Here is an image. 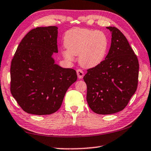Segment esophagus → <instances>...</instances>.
<instances>
[{"label":"esophagus","instance_id":"obj_1","mask_svg":"<svg viewBox=\"0 0 151 151\" xmlns=\"http://www.w3.org/2000/svg\"><path fill=\"white\" fill-rule=\"evenodd\" d=\"M76 73H77L78 78H80V79L83 78L84 75H85V73H84L83 71L81 69H78L77 70H76Z\"/></svg>","mask_w":151,"mask_h":151}]
</instances>
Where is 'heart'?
Here are the masks:
<instances>
[{
    "label": "heart",
    "mask_w": 151,
    "mask_h": 151,
    "mask_svg": "<svg viewBox=\"0 0 151 151\" xmlns=\"http://www.w3.org/2000/svg\"><path fill=\"white\" fill-rule=\"evenodd\" d=\"M67 50L63 51L64 57L73 60L74 55H79V63L84 68L96 67L103 62L108 50L106 36L99 30L75 28L68 30L64 39Z\"/></svg>",
    "instance_id": "obj_1"
}]
</instances>
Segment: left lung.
I'll list each match as a JSON object with an SVG mask.
<instances>
[{"label":"left lung","mask_w":151,"mask_h":151,"mask_svg":"<svg viewBox=\"0 0 151 151\" xmlns=\"http://www.w3.org/2000/svg\"><path fill=\"white\" fill-rule=\"evenodd\" d=\"M106 28L112 33L108 55L83 77L88 106L99 114L123 110L137 91L139 78V60L126 37L116 27Z\"/></svg>","instance_id":"8db88e82"}]
</instances>
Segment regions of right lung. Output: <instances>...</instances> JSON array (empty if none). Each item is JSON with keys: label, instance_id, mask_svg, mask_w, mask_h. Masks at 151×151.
Here are the masks:
<instances>
[{"label": "right lung", "instance_id": "1", "mask_svg": "<svg viewBox=\"0 0 151 151\" xmlns=\"http://www.w3.org/2000/svg\"><path fill=\"white\" fill-rule=\"evenodd\" d=\"M58 28L32 29L22 39L11 66V92L27 113L47 115L57 111L69 86L77 80L76 70L55 64Z\"/></svg>", "mask_w": 151, "mask_h": 151}]
</instances>
